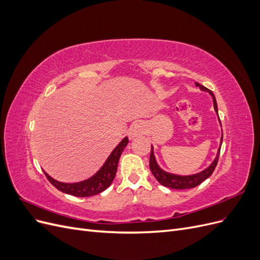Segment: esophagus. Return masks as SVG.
<instances>
[{"label":"esophagus","mask_w":260,"mask_h":260,"mask_svg":"<svg viewBox=\"0 0 260 260\" xmlns=\"http://www.w3.org/2000/svg\"><path fill=\"white\" fill-rule=\"evenodd\" d=\"M144 132V124L140 121H136L131 124L129 129V136L130 138H135L141 136Z\"/></svg>","instance_id":"34e87169"}]
</instances>
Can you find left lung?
<instances>
[{
    "label": "left lung",
    "instance_id": "1",
    "mask_svg": "<svg viewBox=\"0 0 260 260\" xmlns=\"http://www.w3.org/2000/svg\"><path fill=\"white\" fill-rule=\"evenodd\" d=\"M195 85L199 86V88L202 91H206L210 94L211 98H212V101H214V108H215V111L218 115L217 102H216V98L214 95V93H212L210 90H208L207 88H205L204 85L198 83V82H195ZM219 121H220V118H219ZM220 124H221V122H220ZM221 144H222V136H221V141H220V145H221ZM153 149L154 148L152 146L151 156H149V169H151L153 176L156 178V180L158 181V182L161 185L170 187V188H176V190H185V188L195 187V186H198L199 184H201L203 181H205L207 178H209L212 175V172H214V170L217 166L219 154H220V147H219L217 155H216V158L214 159V161H212L206 169H204L203 171L199 172V174L191 175V176H179V175L169 174V172H166L158 166V164H157L156 158L154 156Z\"/></svg>",
    "mask_w": 260,
    "mask_h": 260
}]
</instances>
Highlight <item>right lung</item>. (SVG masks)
<instances>
[{
  "instance_id": "add662e5",
  "label": "right lung",
  "mask_w": 260,
  "mask_h": 260,
  "mask_svg": "<svg viewBox=\"0 0 260 260\" xmlns=\"http://www.w3.org/2000/svg\"><path fill=\"white\" fill-rule=\"evenodd\" d=\"M128 142H129L128 138L127 137L123 138L121 142L114 148V151L111 153V155L108 156L105 164L102 166V168L96 172V174L89 179L81 181V182H76V183L59 182V181L50 177L45 171L43 172L50 182L62 193H66L73 196H78V198H89V196L96 195L106 190V188L112 184L113 180L116 176L118 161H119L120 155L123 152L124 147L127 146Z\"/></svg>"
}]
</instances>
